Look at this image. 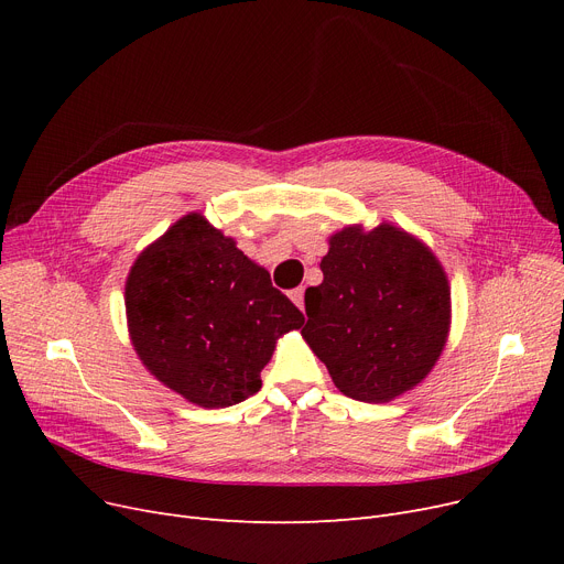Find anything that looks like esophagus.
Segmentation results:
<instances>
[{"instance_id": "34e87169", "label": "esophagus", "mask_w": 564, "mask_h": 564, "mask_svg": "<svg viewBox=\"0 0 564 564\" xmlns=\"http://www.w3.org/2000/svg\"><path fill=\"white\" fill-rule=\"evenodd\" d=\"M290 300H292V304L297 306V308H304V288L290 290Z\"/></svg>"}]
</instances>
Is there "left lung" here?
Segmentation results:
<instances>
[{
	"label": "left lung",
	"mask_w": 564,
	"mask_h": 564,
	"mask_svg": "<svg viewBox=\"0 0 564 564\" xmlns=\"http://www.w3.org/2000/svg\"><path fill=\"white\" fill-rule=\"evenodd\" d=\"M302 329L336 389L391 402L416 389L451 334V283L432 249L400 226L349 224L329 237Z\"/></svg>",
	"instance_id": "8db88e82"
}]
</instances>
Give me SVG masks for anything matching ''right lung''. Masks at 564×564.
Returning a JSON list of instances; mask_svg holds the SVG:
<instances>
[{"label": "right lung", "mask_w": 564, "mask_h": 564, "mask_svg": "<svg viewBox=\"0 0 564 564\" xmlns=\"http://www.w3.org/2000/svg\"><path fill=\"white\" fill-rule=\"evenodd\" d=\"M126 317L145 370L203 409L258 393L276 340L304 324L270 272L200 213L177 219L137 256Z\"/></svg>", "instance_id": "add662e5"}]
</instances>
